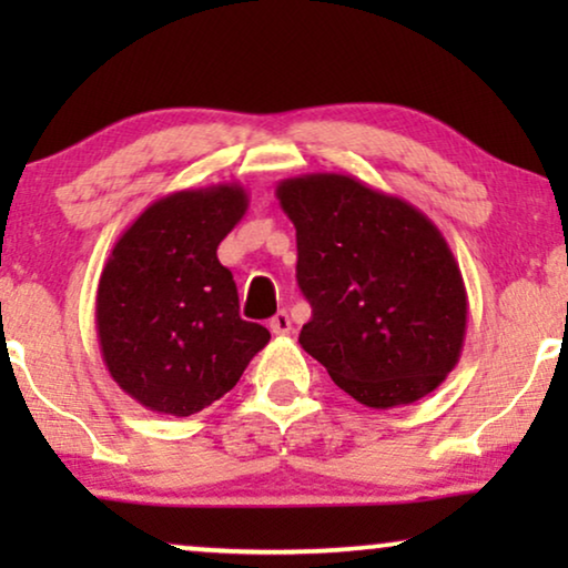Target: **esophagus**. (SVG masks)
I'll list each match as a JSON object with an SVG mask.
<instances>
[{"label":"esophagus","mask_w":568,"mask_h":568,"mask_svg":"<svg viewBox=\"0 0 568 568\" xmlns=\"http://www.w3.org/2000/svg\"><path fill=\"white\" fill-rule=\"evenodd\" d=\"M268 328H271V333H274V336H286V333L292 331L290 315H286L284 310H278V313L268 321Z\"/></svg>","instance_id":"34e87169"}]
</instances>
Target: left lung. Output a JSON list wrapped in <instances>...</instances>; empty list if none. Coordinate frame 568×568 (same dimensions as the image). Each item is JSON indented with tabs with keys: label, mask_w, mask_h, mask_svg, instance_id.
Returning <instances> with one entry per match:
<instances>
[{
	"label": "left lung",
	"mask_w": 568,
	"mask_h": 568,
	"mask_svg": "<svg viewBox=\"0 0 568 568\" xmlns=\"http://www.w3.org/2000/svg\"><path fill=\"white\" fill-rule=\"evenodd\" d=\"M297 230V282L313 317L300 344L367 408L408 406L460 362L468 292L429 216L354 175L276 185Z\"/></svg>",
	"instance_id": "obj_1"
}]
</instances>
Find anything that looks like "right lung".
I'll return each mask as SVG.
<instances>
[{
  "label": "right lung",
  "instance_id": "add662e5",
  "mask_svg": "<svg viewBox=\"0 0 568 568\" xmlns=\"http://www.w3.org/2000/svg\"><path fill=\"white\" fill-rule=\"evenodd\" d=\"M247 212L240 183L168 193L115 240L98 284L100 354L154 414L191 416L243 377L271 333L240 317L216 247Z\"/></svg>",
  "mask_w": 568,
  "mask_h": 568
}]
</instances>
